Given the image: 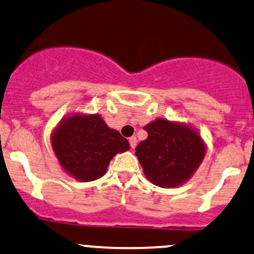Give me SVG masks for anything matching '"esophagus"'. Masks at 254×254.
I'll return each instance as SVG.
<instances>
[{"mask_svg": "<svg viewBox=\"0 0 254 254\" xmlns=\"http://www.w3.org/2000/svg\"><path fill=\"white\" fill-rule=\"evenodd\" d=\"M129 142H130V147L134 149L136 147V143H137V140H136L135 136H131V137L129 138Z\"/></svg>", "mask_w": 254, "mask_h": 254, "instance_id": "obj_1", "label": "esophagus"}]
</instances>
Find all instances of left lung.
<instances>
[{
	"mask_svg": "<svg viewBox=\"0 0 254 254\" xmlns=\"http://www.w3.org/2000/svg\"><path fill=\"white\" fill-rule=\"evenodd\" d=\"M143 129L148 136L138 143L135 154L146 178L165 189L189 180L204 158L201 136L188 125L167 119H156Z\"/></svg>",
	"mask_w": 254,
	"mask_h": 254,
	"instance_id": "left-lung-1",
	"label": "left lung"
}]
</instances>
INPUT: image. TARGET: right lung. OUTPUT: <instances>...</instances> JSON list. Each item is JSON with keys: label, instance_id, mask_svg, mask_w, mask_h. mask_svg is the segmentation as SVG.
<instances>
[{"label": "right lung", "instance_id": "1", "mask_svg": "<svg viewBox=\"0 0 254 254\" xmlns=\"http://www.w3.org/2000/svg\"><path fill=\"white\" fill-rule=\"evenodd\" d=\"M52 148L60 164L80 181L105 175L111 159L130 148L129 141L107 127L98 114H74L61 120L52 134Z\"/></svg>", "mask_w": 254, "mask_h": 254}]
</instances>
